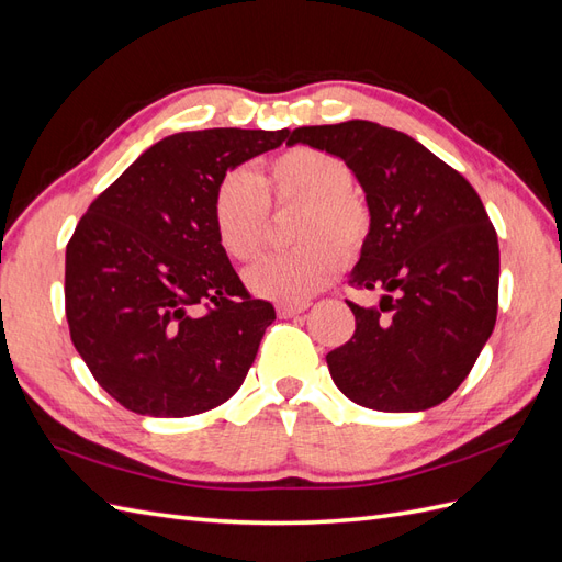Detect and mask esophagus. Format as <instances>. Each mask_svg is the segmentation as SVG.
Listing matches in <instances>:
<instances>
[{
	"label": "esophagus",
	"mask_w": 562,
	"mask_h": 562,
	"mask_svg": "<svg viewBox=\"0 0 562 562\" xmlns=\"http://www.w3.org/2000/svg\"><path fill=\"white\" fill-rule=\"evenodd\" d=\"M306 308H308V301H304V304H280L278 315H280V318H292V315L304 313Z\"/></svg>",
	"instance_id": "obj_1"
}]
</instances>
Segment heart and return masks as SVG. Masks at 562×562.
I'll list each match as a JSON object with an SVG mask.
<instances>
[{
	"instance_id": "b5f03b06",
	"label": "heart",
	"mask_w": 562,
	"mask_h": 562,
	"mask_svg": "<svg viewBox=\"0 0 562 562\" xmlns=\"http://www.w3.org/2000/svg\"><path fill=\"white\" fill-rule=\"evenodd\" d=\"M263 188L247 170L221 178L213 192V225L223 251L249 263L263 251L270 201L278 206L304 204L296 225L301 247L270 256L247 272L258 296L282 304H304L337 278L341 254L363 247L370 229L366 199L351 190V170L339 156L294 147L268 161Z\"/></svg>"
}]
</instances>
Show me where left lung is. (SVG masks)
Listing matches in <instances>:
<instances>
[{
    "label": "left lung",
    "instance_id": "8db88e82",
    "mask_svg": "<svg viewBox=\"0 0 562 562\" xmlns=\"http://www.w3.org/2000/svg\"><path fill=\"white\" fill-rule=\"evenodd\" d=\"M339 156L361 182L370 233L351 272L380 306L347 301L356 333L327 353L344 396L372 411H425L449 398L492 337L498 239L472 184L406 133L370 121L308 125L286 144Z\"/></svg>",
    "mask_w": 562,
    "mask_h": 562
}]
</instances>
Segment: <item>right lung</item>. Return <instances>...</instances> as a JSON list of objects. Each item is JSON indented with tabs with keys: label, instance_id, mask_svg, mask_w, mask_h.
<instances>
[{
	"label": "right lung",
	"instance_id": "obj_1",
	"mask_svg": "<svg viewBox=\"0 0 562 562\" xmlns=\"http://www.w3.org/2000/svg\"><path fill=\"white\" fill-rule=\"evenodd\" d=\"M290 131L178 133L99 194L66 247V318L102 390L127 411L187 418L233 396L276 308L223 251L213 192Z\"/></svg>",
	"mask_w": 562,
	"mask_h": 562
}]
</instances>
